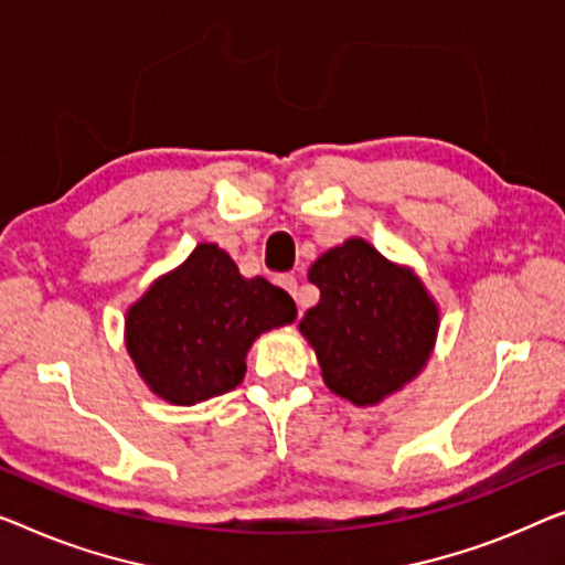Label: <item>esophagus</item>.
<instances>
[{"instance_id": "1", "label": "esophagus", "mask_w": 565, "mask_h": 565, "mask_svg": "<svg viewBox=\"0 0 565 565\" xmlns=\"http://www.w3.org/2000/svg\"><path fill=\"white\" fill-rule=\"evenodd\" d=\"M276 284H279V286H284V289H286V291H289V294H291V297H294V299H297V301H299V305H301V299H299V286H297V279H294V276H291V274H281V276H276Z\"/></svg>"}]
</instances>
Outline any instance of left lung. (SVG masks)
Here are the masks:
<instances>
[{
  "label": "left lung",
  "mask_w": 565,
  "mask_h": 565,
  "mask_svg": "<svg viewBox=\"0 0 565 565\" xmlns=\"http://www.w3.org/2000/svg\"><path fill=\"white\" fill-rule=\"evenodd\" d=\"M319 305L299 322L327 388L370 406L418 375L434 348L439 311L424 284L370 243L352 238L309 268Z\"/></svg>",
  "instance_id": "left-lung-1"
}]
</instances>
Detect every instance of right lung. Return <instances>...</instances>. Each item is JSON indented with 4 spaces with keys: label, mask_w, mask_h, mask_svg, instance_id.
<instances>
[{
    "label": "right lung",
    "mask_w": 565,
    "mask_h": 565,
    "mask_svg": "<svg viewBox=\"0 0 565 565\" xmlns=\"http://www.w3.org/2000/svg\"><path fill=\"white\" fill-rule=\"evenodd\" d=\"M294 317L289 294L260 276L243 279L225 250L202 243L129 309L126 348L151 391L192 406L233 391L250 342Z\"/></svg>",
    "instance_id": "right-lung-1"
}]
</instances>
